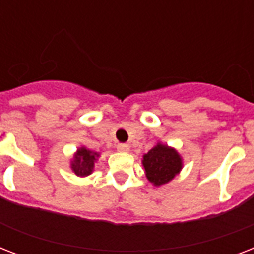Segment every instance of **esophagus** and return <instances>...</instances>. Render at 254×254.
<instances>
[{
    "label": "esophagus",
    "mask_w": 254,
    "mask_h": 254,
    "mask_svg": "<svg viewBox=\"0 0 254 254\" xmlns=\"http://www.w3.org/2000/svg\"><path fill=\"white\" fill-rule=\"evenodd\" d=\"M117 150L127 153V151H129V145L127 143H117Z\"/></svg>",
    "instance_id": "34e87169"
}]
</instances>
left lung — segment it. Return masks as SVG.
<instances>
[{
	"mask_svg": "<svg viewBox=\"0 0 254 254\" xmlns=\"http://www.w3.org/2000/svg\"><path fill=\"white\" fill-rule=\"evenodd\" d=\"M142 165L147 179L155 186H161L171 181L181 171L182 159L174 149L158 143L143 155Z\"/></svg>",
	"mask_w": 254,
	"mask_h": 254,
	"instance_id": "1",
	"label": "left lung"
}]
</instances>
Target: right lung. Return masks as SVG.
I'll use <instances>...</instances> for the list:
<instances>
[{
    "label": "right lung",
    "mask_w": 254,
    "mask_h": 254,
    "mask_svg": "<svg viewBox=\"0 0 254 254\" xmlns=\"http://www.w3.org/2000/svg\"><path fill=\"white\" fill-rule=\"evenodd\" d=\"M96 157H99L97 153H93L91 150H87L85 147H81L75 154V161L71 163V167L79 177L89 175L93 170Z\"/></svg>",
    "instance_id": "obj_1"
}]
</instances>
